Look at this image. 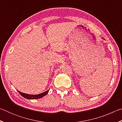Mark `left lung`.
Masks as SVG:
<instances>
[{"label":"left lung","mask_w":122,"mask_h":122,"mask_svg":"<svg viewBox=\"0 0 122 122\" xmlns=\"http://www.w3.org/2000/svg\"><path fill=\"white\" fill-rule=\"evenodd\" d=\"M102 39H104V40H105V39H103V38H102Z\"/></svg>","instance_id":"8db88e82"}]
</instances>
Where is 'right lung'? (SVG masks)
<instances>
[{"instance_id": "1", "label": "right lung", "mask_w": 122, "mask_h": 122, "mask_svg": "<svg viewBox=\"0 0 122 122\" xmlns=\"http://www.w3.org/2000/svg\"><path fill=\"white\" fill-rule=\"evenodd\" d=\"M18 92H19V93L21 95L22 97H24V98L28 99V100H34V99H39V98H42L44 96H46V95L48 93L49 90H47L44 92H42V93L37 94V95H30V94L23 93V92H19V90H18Z\"/></svg>"}]
</instances>
